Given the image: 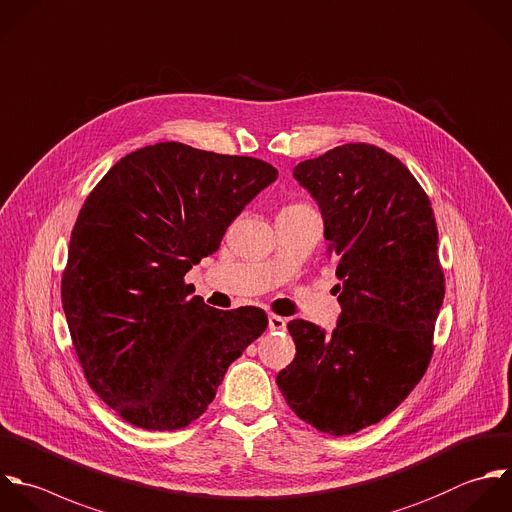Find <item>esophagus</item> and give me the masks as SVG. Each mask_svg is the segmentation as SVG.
Listing matches in <instances>:
<instances>
[{"instance_id":"1","label":"esophagus","mask_w":512,"mask_h":512,"mask_svg":"<svg viewBox=\"0 0 512 512\" xmlns=\"http://www.w3.org/2000/svg\"><path fill=\"white\" fill-rule=\"evenodd\" d=\"M287 321L279 315H269V331H285Z\"/></svg>"}]
</instances>
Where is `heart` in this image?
Listing matches in <instances>:
<instances>
[{"instance_id": "1", "label": "heart", "mask_w": 512, "mask_h": 512, "mask_svg": "<svg viewBox=\"0 0 512 512\" xmlns=\"http://www.w3.org/2000/svg\"><path fill=\"white\" fill-rule=\"evenodd\" d=\"M295 207H307V205H303V203H293V205H287L285 209H295Z\"/></svg>"}]
</instances>
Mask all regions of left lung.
<instances>
[{
	"label": "left lung",
	"instance_id": "8db88e82",
	"mask_svg": "<svg viewBox=\"0 0 512 512\" xmlns=\"http://www.w3.org/2000/svg\"><path fill=\"white\" fill-rule=\"evenodd\" d=\"M293 177L321 209L341 315L331 333L287 325L297 353L277 385L301 421L353 435L393 413L429 367L445 299L437 221L413 173L375 145L335 147Z\"/></svg>",
	"mask_w": 512,
	"mask_h": 512
}]
</instances>
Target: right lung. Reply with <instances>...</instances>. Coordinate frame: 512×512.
I'll use <instances>...</instances> for the list:
<instances>
[{
  "mask_svg": "<svg viewBox=\"0 0 512 512\" xmlns=\"http://www.w3.org/2000/svg\"><path fill=\"white\" fill-rule=\"evenodd\" d=\"M277 175L261 159L165 141L119 159L85 199L61 303L89 387L127 423H193L267 329L265 311L213 309L183 277Z\"/></svg>",
  "mask_w": 512,
  "mask_h": 512,
  "instance_id": "right-lung-1",
  "label": "right lung"
}]
</instances>
